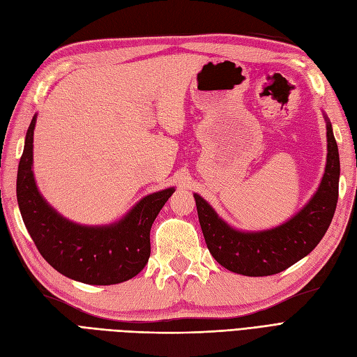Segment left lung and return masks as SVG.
Here are the masks:
<instances>
[{
	"mask_svg": "<svg viewBox=\"0 0 357 357\" xmlns=\"http://www.w3.org/2000/svg\"><path fill=\"white\" fill-rule=\"evenodd\" d=\"M328 162L319 190L311 201L286 223L262 232H240L226 225L208 202L195 197L205 243L213 257L232 273L264 277L282 273L301 261L320 243L332 222L338 202L340 155L326 125Z\"/></svg>",
	"mask_w": 357,
	"mask_h": 357,
	"instance_id": "8db88e82",
	"label": "left lung"
}]
</instances>
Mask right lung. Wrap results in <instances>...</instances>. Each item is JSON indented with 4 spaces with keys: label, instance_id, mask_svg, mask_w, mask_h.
I'll return each instance as SVG.
<instances>
[{
    "label": "right lung",
    "instance_id": "1",
    "mask_svg": "<svg viewBox=\"0 0 357 357\" xmlns=\"http://www.w3.org/2000/svg\"><path fill=\"white\" fill-rule=\"evenodd\" d=\"M36 116L28 128L17 168L16 195L20 214L40 255L58 273L86 284L109 286L126 282L150 257V228L174 188L152 193L125 218L110 226H82L68 222L43 199L32 174Z\"/></svg>",
    "mask_w": 357,
    "mask_h": 357
}]
</instances>
